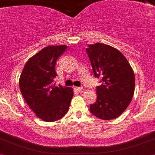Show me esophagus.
<instances>
[{
	"label": "esophagus",
	"mask_w": 155,
	"mask_h": 155,
	"mask_svg": "<svg viewBox=\"0 0 155 155\" xmlns=\"http://www.w3.org/2000/svg\"><path fill=\"white\" fill-rule=\"evenodd\" d=\"M76 89L77 91H79V92H80V91H82L83 89V87H82V86L81 87H76Z\"/></svg>",
	"instance_id": "obj_1"
}]
</instances>
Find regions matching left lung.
Returning a JSON list of instances; mask_svg holds the SVG:
<instances>
[{"label":"left lung","mask_w":155,"mask_h":155,"mask_svg":"<svg viewBox=\"0 0 155 155\" xmlns=\"http://www.w3.org/2000/svg\"><path fill=\"white\" fill-rule=\"evenodd\" d=\"M86 52L94 76L101 82L96 87V102L90 105L89 110L101 119L117 118L126 109L134 95V71L124 55L111 46L96 43L89 45Z\"/></svg>","instance_id":"1"}]
</instances>
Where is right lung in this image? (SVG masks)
<instances>
[{
    "mask_svg": "<svg viewBox=\"0 0 155 155\" xmlns=\"http://www.w3.org/2000/svg\"><path fill=\"white\" fill-rule=\"evenodd\" d=\"M66 45L48 46L32 56L23 69L19 86L24 100L36 115L45 121L63 118L69 110L73 89L56 86L57 59L66 50Z\"/></svg>",
    "mask_w": 155,
    "mask_h": 155,
    "instance_id": "obj_1",
    "label": "right lung"
}]
</instances>
